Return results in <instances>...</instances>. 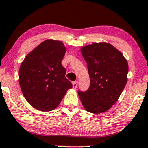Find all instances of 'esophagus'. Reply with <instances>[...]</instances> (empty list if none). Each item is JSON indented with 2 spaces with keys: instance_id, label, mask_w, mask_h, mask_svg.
Here are the masks:
<instances>
[{
  "instance_id": "esophagus-1",
  "label": "esophagus",
  "mask_w": 148,
  "mask_h": 148,
  "mask_svg": "<svg viewBox=\"0 0 148 148\" xmlns=\"http://www.w3.org/2000/svg\"><path fill=\"white\" fill-rule=\"evenodd\" d=\"M73 84V88H77V81H73V82H72Z\"/></svg>"
}]
</instances>
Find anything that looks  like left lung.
Instances as JSON below:
<instances>
[{"label":"left lung","mask_w":148,"mask_h":148,"mask_svg":"<svg viewBox=\"0 0 148 148\" xmlns=\"http://www.w3.org/2000/svg\"><path fill=\"white\" fill-rule=\"evenodd\" d=\"M87 65L90 86L78 90L85 109L100 114L114 105L127 82L128 66L123 55L108 43H94L81 49Z\"/></svg>","instance_id":"1"}]
</instances>
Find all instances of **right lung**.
I'll return each instance as SVG.
<instances>
[{
	"label": "right lung",
	"instance_id": "right-lung-1",
	"mask_svg": "<svg viewBox=\"0 0 148 148\" xmlns=\"http://www.w3.org/2000/svg\"><path fill=\"white\" fill-rule=\"evenodd\" d=\"M66 53L59 41L46 40L25 57L19 71V82L27 101L35 109L49 112L56 108L73 87L61 64Z\"/></svg>",
	"mask_w": 148,
	"mask_h": 148
}]
</instances>
